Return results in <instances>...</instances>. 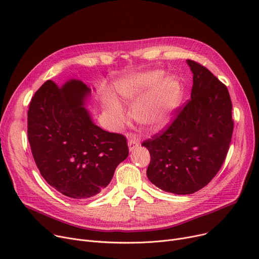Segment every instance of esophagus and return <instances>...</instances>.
I'll use <instances>...</instances> for the list:
<instances>
[{
    "label": "esophagus",
    "mask_w": 259,
    "mask_h": 259,
    "mask_svg": "<svg viewBox=\"0 0 259 259\" xmlns=\"http://www.w3.org/2000/svg\"><path fill=\"white\" fill-rule=\"evenodd\" d=\"M141 145L140 139L137 137L135 134H130V137L128 139V146H129V150L133 151L135 148H138Z\"/></svg>",
    "instance_id": "34e87169"
}]
</instances>
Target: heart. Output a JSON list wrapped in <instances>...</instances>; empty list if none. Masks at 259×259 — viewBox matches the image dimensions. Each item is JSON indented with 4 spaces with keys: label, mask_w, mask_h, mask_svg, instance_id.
<instances>
[{
    "label": "heart",
    "mask_w": 259,
    "mask_h": 259,
    "mask_svg": "<svg viewBox=\"0 0 259 259\" xmlns=\"http://www.w3.org/2000/svg\"><path fill=\"white\" fill-rule=\"evenodd\" d=\"M117 92L122 102L132 107L135 120L148 128H159L169 119L181 99L180 85L174 78H166L160 70L146 71L121 79ZM109 112L117 124L126 120L119 102L108 95Z\"/></svg>",
    "instance_id": "b5f03b06"
}]
</instances>
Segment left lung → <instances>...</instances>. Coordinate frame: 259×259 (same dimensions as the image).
<instances>
[{
  "mask_svg": "<svg viewBox=\"0 0 259 259\" xmlns=\"http://www.w3.org/2000/svg\"><path fill=\"white\" fill-rule=\"evenodd\" d=\"M187 63L193 73L191 100L175 110L171 125L142 146L150 152L149 181L174 194H192L207 186L226 159L234 122L225 84L206 67Z\"/></svg>",
  "mask_w": 259,
  "mask_h": 259,
  "instance_id": "8db88e82",
  "label": "left lung"
}]
</instances>
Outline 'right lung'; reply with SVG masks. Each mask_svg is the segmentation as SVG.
<instances>
[{
  "label": "right lung",
  "instance_id": "right-lung-1",
  "mask_svg": "<svg viewBox=\"0 0 259 259\" xmlns=\"http://www.w3.org/2000/svg\"><path fill=\"white\" fill-rule=\"evenodd\" d=\"M90 93L81 80L59 87L49 79L34 93L28 110L27 133L40 175L75 200L102 192L129 154L124 135L93 122L84 107Z\"/></svg>",
  "mask_w": 259,
  "mask_h": 259
}]
</instances>
